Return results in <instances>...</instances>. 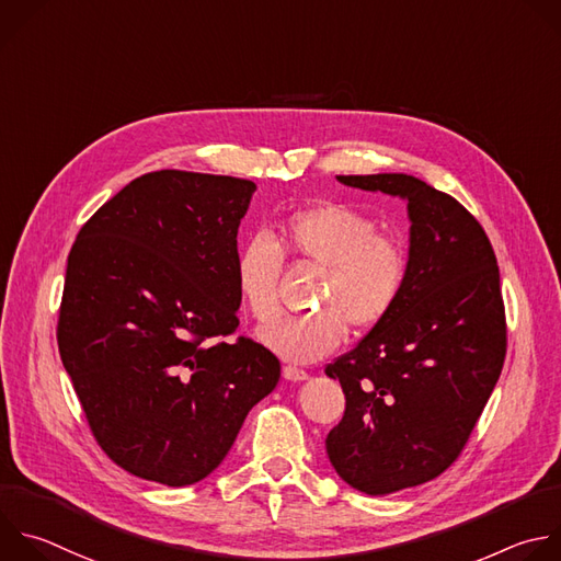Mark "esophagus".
<instances>
[{"instance_id": "esophagus-1", "label": "esophagus", "mask_w": 561, "mask_h": 561, "mask_svg": "<svg viewBox=\"0 0 561 561\" xmlns=\"http://www.w3.org/2000/svg\"><path fill=\"white\" fill-rule=\"evenodd\" d=\"M282 375H284V379H286V381H293V383H297V381H306V379H308V371H306V369H301V367H297V365H284Z\"/></svg>"}]
</instances>
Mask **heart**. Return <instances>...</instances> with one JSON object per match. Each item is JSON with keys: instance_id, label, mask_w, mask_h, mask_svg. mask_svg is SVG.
Segmentation results:
<instances>
[{"instance_id": "b5f03b06", "label": "heart", "mask_w": 561, "mask_h": 561, "mask_svg": "<svg viewBox=\"0 0 561 561\" xmlns=\"http://www.w3.org/2000/svg\"><path fill=\"white\" fill-rule=\"evenodd\" d=\"M282 249L325 273L317 293L319 312L279 317L257 332L286 360L310 363L330 354L345 339L347 323L356 330L377 328L403 297L410 268L403 244L379 233L365 214L321 203L284 218L275 238L255 233L240 247L236 286L257 321H268L279 310Z\"/></svg>"}]
</instances>
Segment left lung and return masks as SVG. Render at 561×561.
<instances>
[{
    "instance_id": "8db88e82",
    "label": "left lung",
    "mask_w": 561,
    "mask_h": 561,
    "mask_svg": "<svg viewBox=\"0 0 561 561\" xmlns=\"http://www.w3.org/2000/svg\"><path fill=\"white\" fill-rule=\"evenodd\" d=\"M408 201L401 301L325 367L345 412L325 438L352 489L386 495L440 476L467 445L504 365L506 319L493 247L451 196L408 173L336 175Z\"/></svg>"
}]
</instances>
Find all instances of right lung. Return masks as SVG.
<instances>
[{"instance_id":"add662e5","label":"right lung","mask_w":561,"mask_h":561,"mask_svg":"<svg viewBox=\"0 0 561 561\" xmlns=\"http://www.w3.org/2000/svg\"><path fill=\"white\" fill-rule=\"evenodd\" d=\"M255 182L162 169L79 231L57 343L101 449L167 486L207 478L282 375L240 325L238 229Z\"/></svg>"}]
</instances>
